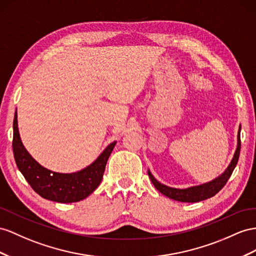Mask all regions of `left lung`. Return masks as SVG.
<instances>
[{
	"label": "left lung",
	"mask_w": 256,
	"mask_h": 256,
	"mask_svg": "<svg viewBox=\"0 0 256 256\" xmlns=\"http://www.w3.org/2000/svg\"><path fill=\"white\" fill-rule=\"evenodd\" d=\"M240 130H241V128H239L238 146H237V149H236L234 158L230 162V164H229V166L226 168V171L220 176H218V178H215L212 182H206V184H203L200 186L190 187L187 189H178V188H172V187H168V186L161 184V182L156 180L152 176V174L148 171V175H149L150 180H152L154 186L158 189V190L162 194L166 196L168 198L176 200V201H180V202H199V201L208 199V198H211V196H215L222 187L226 185V182H228L229 178L232 176L234 170L238 163L240 148H241Z\"/></svg>",
	"instance_id": "obj_1"
}]
</instances>
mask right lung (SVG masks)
<instances>
[{"label":"right lung","instance_id":"obj_1","mask_svg":"<svg viewBox=\"0 0 256 256\" xmlns=\"http://www.w3.org/2000/svg\"><path fill=\"white\" fill-rule=\"evenodd\" d=\"M12 128V152L19 171L42 198L60 203L81 201L95 190L100 184L108 158L116 144V142H111L88 168L76 173L62 174L43 168L26 150L19 136L17 112Z\"/></svg>","mask_w":256,"mask_h":256}]
</instances>
